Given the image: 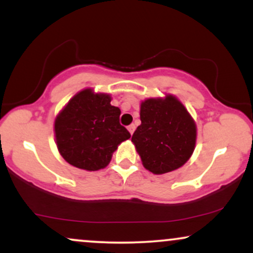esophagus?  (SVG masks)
I'll return each mask as SVG.
<instances>
[{
	"label": "esophagus",
	"mask_w": 253,
	"mask_h": 253,
	"mask_svg": "<svg viewBox=\"0 0 253 253\" xmlns=\"http://www.w3.org/2000/svg\"><path fill=\"white\" fill-rule=\"evenodd\" d=\"M128 130H129L130 134H133V132H134V130H135V125H134V124L129 125V126H128Z\"/></svg>",
	"instance_id": "1"
}]
</instances>
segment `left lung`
Returning a JSON list of instances; mask_svg holds the SVG:
<instances>
[{"mask_svg":"<svg viewBox=\"0 0 253 253\" xmlns=\"http://www.w3.org/2000/svg\"><path fill=\"white\" fill-rule=\"evenodd\" d=\"M140 120L132 141L145 169L162 175L187 163L195 149L196 125L175 96L143 101Z\"/></svg>","mask_w":253,"mask_h":253,"instance_id":"1","label":"left lung"}]
</instances>
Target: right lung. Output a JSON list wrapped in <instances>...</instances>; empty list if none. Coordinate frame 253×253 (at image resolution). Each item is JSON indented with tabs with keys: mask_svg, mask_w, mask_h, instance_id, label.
<instances>
[{
	"mask_svg": "<svg viewBox=\"0 0 253 253\" xmlns=\"http://www.w3.org/2000/svg\"><path fill=\"white\" fill-rule=\"evenodd\" d=\"M108 94L84 89L75 95L54 121L59 153L78 169L96 171L109 164L113 152L130 138L120 125L121 110Z\"/></svg>",
	"mask_w": 253,
	"mask_h": 253,
	"instance_id": "obj_1",
	"label": "right lung"
}]
</instances>
